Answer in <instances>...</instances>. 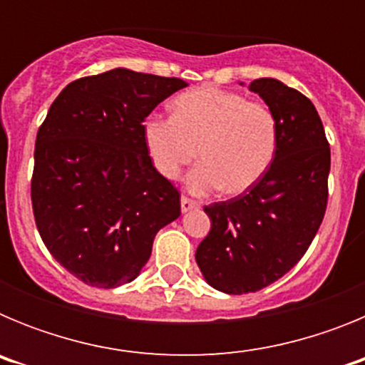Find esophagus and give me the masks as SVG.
I'll return each mask as SVG.
<instances>
[{"label":"esophagus","mask_w":365,"mask_h":365,"mask_svg":"<svg viewBox=\"0 0 365 365\" xmlns=\"http://www.w3.org/2000/svg\"><path fill=\"white\" fill-rule=\"evenodd\" d=\"M195 208H199V202L192 201V199L188 197H180V212H182V214H186V212L190 210H195Z\"/></svg>","instance_id":"1"}]
</instances>
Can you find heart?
Wrapping results in <instances>:
<instances>
[{
    "mask_svg": "<svg viewBox=\"0 0 365 365\" xmlns=\"http://www.w3.org/2000/svg\"><path fill=\"white\" fill-rule=\"evenodd\" d=\"M143 137L155 170L175 179L199 155L186 188L240 195L269 172L278 150V122L269 106L240 93L205 86L173 100V117L150 115Z\"/></svg>",
    "mask_w": 365,
    "mask_h": 365,
    "instance_id": "heart-1",
    "label": "heart"
}]
</instances>
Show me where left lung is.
<instances>
[{
    "mask_svg": "<svg viewBox=\"0 0 365 365\" xmlns=\"http://www.w3.org/2000/svg\"><path fill=\"white\" fill-rule=\"evenodd\" d=\"M248 89L276 117L278 150L252 188L205 206L212 228L195 261L206 283L227 294L261 291L289 272L307 252L327 208L331 150L312 102L276 78L254 80Z\"/></svg>",
    "mask_w": 365,
    "mask_h": 365,
    "instance_id": "1",
    "label": "left lung"
}]
</instances>
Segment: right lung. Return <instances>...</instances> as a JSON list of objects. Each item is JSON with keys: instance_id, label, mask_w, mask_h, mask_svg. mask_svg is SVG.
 <instances>
[{"instance_id": "obj_1", "label": "right lung", "mask_w": 365, "mask_h": 365, "mask_svg": "<svg viewBox=\"0 0 365 365\" xmlns=\"http://www.w3.org/2000/svg\"><path fill=\"white\" fill-rule=\"evenodd\" d=\"M117 67L63 87L40 125L31 182L45 247L83 283L137 278L157 232L180 215L179 192L151 163L143 122L186 87Z\"/></svg>"}]
</instances>
